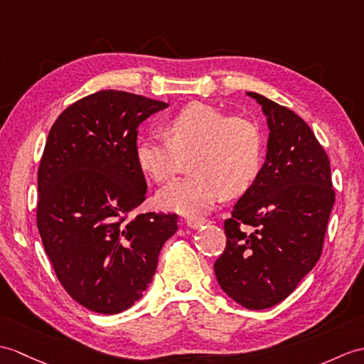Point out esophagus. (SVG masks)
<instances>
[{"mask_svg": "<svg viewBox=\"0 0 364 364\" xmlns=\"http://www.w3.org/2000/svg\"><path fill=\"white\" fill-rule=\"evenodd\" d=\"M206 223L208 220H205V218H188V220H186V225L192 228V230H200V228Z\"/></svg>", "mask_w": 364, "mask_h": 364, "instance_id": "esophagus-1", "label": "esophagus"}]
</instances>
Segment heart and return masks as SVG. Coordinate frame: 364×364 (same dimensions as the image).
I'll use <instances>...</instances> for the list:
<instances>
[{
    "label": "heart",
    "mask_w": 364,
    "mask_h": 364,
    "mask_svg": "<svg viewBox=\"0 0 364 364\" xmlns=\"http://www.w3.org/2000/svg\"><path fill=\"white\" fill-rule=\"evenodd\" d=\"M163 134H144L134 158L144 173L164 183L178 173L192 155L188 178L158 192L166 209L197 217L213 209L222 197L247 192L264 166V136L259 127L240 116H228L213 105L196 102L168 117Z\"/></svg>",
    "instance_id": "obj_1"
}]
</instances>
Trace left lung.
<instances>
[{
	"mask_svg": "<svg viewBox=\"0 0 364 364\" xmlns=\"http://www.w3.org/2000/svg\"><path fill=\"white\" fill-rule=\"evenodd\" d=\"M267 116V159L225 220L226 247L214 272L245 309L284 301L323 252L335 203L331 161L315 133L287 107L248 91Z\"/></svg>",
	"mask_w": 364,
	"mask_h": 364,
	"instance_id": "obj_1",
	"label": "left lung"
}]
</instances>
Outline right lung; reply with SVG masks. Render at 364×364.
<instances>
[{
	"instance_id": "obj_1",
	"label": "right lung",
	"mask_w": 364,
	"mask_h": 364,
	"mask_svg": "<svg viewBox=\"0 0 364 364\" xmlns=\"http://www.w3.org/2000/svg\"><path fill=\"white\" fill-rule=\"evenodd\" d=\"M168 104L102 90L50 127L38 167L37 228L57 279L96 314L130 309L178 230L176 214L132 215L147 183L134 158L138 127Z\"/></svg>"
}]
</instances>
